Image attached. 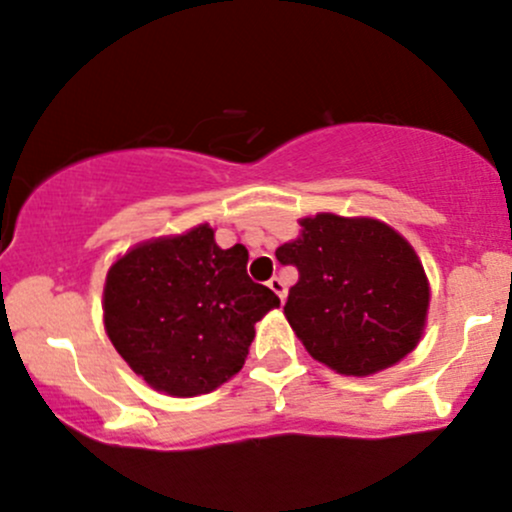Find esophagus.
<instances>
[{
    "instance_id": "esophagus-1",
    "label": "esophagus",
    "mask_w": 512,
    "mask_h": 512,
    "mask_svg": "<svg viewBox=\"0 0 512 512\" xmlns=\"http://www.w3.org/2000/svg\"><path fill=\"white\" fill-rule=\"evenodd\" d=\"M270 289L274 294H277L279 301L284 304V299H287V284H284V279L282 277H272L270 279Z\"/></svg>"
}]
</instances>
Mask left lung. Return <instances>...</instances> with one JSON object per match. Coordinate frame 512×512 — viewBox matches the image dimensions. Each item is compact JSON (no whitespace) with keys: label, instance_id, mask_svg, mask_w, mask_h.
I'll list each match as a JSON object with an SVG mask.
<instances>
[{"label":"left lung","instance_id":"obj_1","mask_svg":"<svg viewBox=\"0 0 512 512\" xmlns=\"http://www.w3.org/2000/svg\"><path fill=\"white\" fill-rule=\"evenodd\" d=\"M299 225L274 255L299 270L284 316L301 346L348 378L407 358L427 328L432 289L405 235L370 215L316 213Z\"/></svg>","mask_w":512,"mask_h":512}]
</instances>
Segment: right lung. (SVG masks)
<instances>
[{
    "label": "right lung",
    "mask_w": 512,
    "mask_h": 512,
    "mask_svg": "<svg viewBox=\"0 0 512 512\" xmlns=\"http://www.w3.org/2000/svg\"><path fill=\"white\" fill-rule=\"evenodd\" d=\"M245 267V247H218L208 223L137 242L107 270V338L152 390L213 392L240 373L255 324L279 306Z\"/></svg>",
    "instance_id": "obj_1"
}]
</instances>
